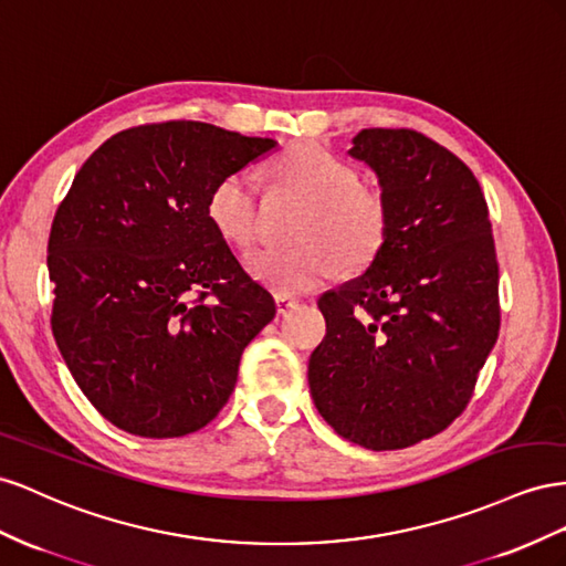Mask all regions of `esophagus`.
<instances>
[{
	"label": "esophagus",
	"mask_w": 566,
	"mask_h": 566,
	"mask_svg": "<svg viewBox=\"0 0 566 566\" xmlns=\"http://www.w3.org/2000/svg\"><path fill=\"white\" fill-rule=\"evenodd\" d=\"M274 305H277V315H286L296 308L298 301L286 298V296H274Z\"/></svg>",
	"instance_id": "obj_1"
}]
</instances>
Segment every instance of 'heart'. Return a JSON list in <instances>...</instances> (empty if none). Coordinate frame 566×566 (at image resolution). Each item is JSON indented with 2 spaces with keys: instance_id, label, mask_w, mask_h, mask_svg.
Segmentation results:
<instances>
[{
  "instance_id": "b5f03b06",
  "label": "heart",
  "mask_w": 566,
  "mask_h": 566,
  "mask_svg": "<svg viewBox=\"0 0 566 566\" xmlns=\"http://www.w3.org/2000/svg\"><path fill=\"white\" fill-rule=\"evenodd\" d=\"M270 180L305 203L294 249H255L247 272L277 296L313 292L338 272L360 270L377 258L389 211L375 189L358 185V170L317 144H296L274 158ZM206 216L230 244L247 247L258 232V193L247 172L224 175L208 193Z\"/></svg>"
}]
</instances>
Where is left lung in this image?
Returning <instances> with one entry per match:
<instances>
[{
  "label": "left lung",
  "mask_w": 566,
  "mask_h": 566,
  "mask_svg": "<svg viewBox=\"0 0 566 566\" xmlns=\"http://www.w3.org/2000/svg\"><path fill=\"white\" fill-rule=\"evenodd\" d=\"M348 154L377 175L389 230L360 277L319 296L308 384L338 436L398 450L453 422L495 346L489 206L472 170L415 130L369 127Z\"/></svg>",
  "instance_id": "8db88e82"
}]
</instances>
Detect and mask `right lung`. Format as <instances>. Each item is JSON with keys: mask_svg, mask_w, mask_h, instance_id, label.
Here are the masks:
<instances>
[{"mask_svg": "<svg viewBox=\"0 0 566 566\" xmlns=\"http://www.w3.org/2000/svg\"><path fill=\"white\" fill-rule=\"evenodd\" d=\"M274 147L170 120L113 135L77 170L46 247L52 332L80 391L118 429L172 439L230 400L274 301L216 232L206 201Z\"/></svg>", "mask_w": 566, "mask_h": 566, "instance_id": "obj_1", "label": "right lung"}]
</instances>
